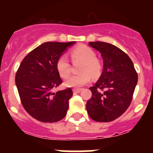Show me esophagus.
<instances>
[{
  "mask_svg": "<svg viewBox=\"0 0 153 153\" xmlns=\"http://www.w3.org/2000/svg\"><path fill=\"white\" fill-rule=\"evenodd\" d=\"M72 91H73V92H75V93H79V92L81 91V89H78V88H74V89H72Z\"/></svg>",
  "mask_w": 153,
  "mask_h": 153,
  "instance_id": "1",
  "label": "esophagus"
}]
</instances>
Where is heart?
Wrapping results in <instances>:
<instances>
[{"instance_id": "1", "label": "heart", "mask_w": 153, "mask_h": 153, "mask_svg": "<svg viewBox=\"0 0 153 153\" xmlns=\"http://www.w3.org/2000/svg\"><path fill=\"white\" fill-rule=\"evenodd\" d=\"M72 59H79L83 61L80 67V72L77 75H72L64 81V85L67 87H81L89 83L91 80V74L92 76H97L101 73V62L95 58V52L87 46H79L71 52ZM56 69L60 76L66 78L70 72V65L69 60L65 55L58 58L56 62Z\"/></svg>"}]
</instances>
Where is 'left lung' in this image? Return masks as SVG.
Instances as JSON below:
<instances>
[{
    "label": "left lung",
    "mask_w": 153,
    "mask_h": 153,
    "mask_svg": "<svg viewBox=\"0 0 153 153\" xmlns=\"http://www.w3.org/2000/svg\"><path fill=\"white\" fill-rule=\"evenodd\" d=\"M89 45L101 52L104 69L98 81L89 87L92 97L86 102V110L94 121L109 122L130 105L138 74L129 57L118 47L101 41Z\"/></svg>",
    "instance_id": "8db88e82"
}]
</instances>
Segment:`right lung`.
I'll return each instance as SVG.
<instances>
[{
    "mask_svg": "<svg viewBox=\"0 0 153 153\" xmlns=\"http://www.w3.org/2000/svg\"><path fill=\"white\" fill-rule=\"evenodd\" d=\"M75 43H44L31 51L20 64L15 84L21 101L26 111L38 121L57 122L67 115L72 89L56 93L52 89L62 83L56 69L57 61Z\"/></svg>",
    "mask_w": 153,
    "mask_h": 153,
    "instance_id": "obj_1",
    "label": "right lung"
}]
</instances>
